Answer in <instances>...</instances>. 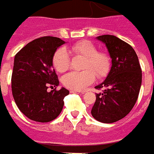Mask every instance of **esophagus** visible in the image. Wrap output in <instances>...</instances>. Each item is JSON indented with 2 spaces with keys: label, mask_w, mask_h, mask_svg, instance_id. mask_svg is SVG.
<instances>
[{
  "label": "esophagus",
  "mask_w": 154,
  "mask_h": 154,
  "mask_svg": "<svg viewBox=\"0 0 154 154\" xmlns=\"http://www.w3.org/2000/svg\"><path fill=\"white\" fill-rule=\"evenodd\" d=\"M71 93H75V94H84L85 91H80V90H71Z\"/></svg>",
  "instance_id": "esophagus-1"
}]
</instances>
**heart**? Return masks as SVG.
I'll use <instances>...</instances> for the list:
<instances>
[{"label":"heart","instance_id":"1","mask_svg":"<svg viewBox=\"0 0 154 154\" xmlns=\"http://www.w3.org/2000/svg\"><path fill=\"white\" fill-rule=\"evenodd\" d=\"M68 51L76 55L85 57L81 72H69L63 77L62 82L65 87L73 90H82L95 80V74L99 78L108 75L110 69L109 56L97 48L89 40H82L72 45ZM53 65L59 72H65L69 67V57L65 48L58 49L53 56Z\"/></svg>","mask_w":154,"mask_h":154}]
</instances>
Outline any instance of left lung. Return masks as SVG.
Instances as JSON below:
<instances>
[{
	"label": "left lung",
	"mask_w": 154,
	"mask_h": 154,
	"mask_svg": "<svg viewBox=\"0 0 154 154\" xmlns=\"http://www.w3.org/2000/svg\"><path fill=\"white\" fill-rule=\"evenodd\" d=\"M96 39L106 45L112 65L104 81L95 86L104 89L96 94L91 114L101 123L110 124L122 119L134 106L141 87L142 70L130 45L110 35Z\"/></svg>",
	"instance_id": "8db88e82"
}]
</instances>
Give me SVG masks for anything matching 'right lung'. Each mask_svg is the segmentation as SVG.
<instances>
[{
    "label": "right lung",
    "mask_w": 154,
    "mask_h": 154,
    "mask_svg": "<svg viewBox=\"0 0 154 154\" xmlns=\"http://www.w3.org/2000/svg\"><path fill=\"white\" fill-rule=\"evenodd\" d=\"M65 42L60 38L44 36L31 41L16 54L14 59L11 89L13 98L20 112L31 120L47 123L59 116L69 90L59 85L53 67L55 51Z\"/></svg>",
    "instance_id": "1"
}]
</instances>
